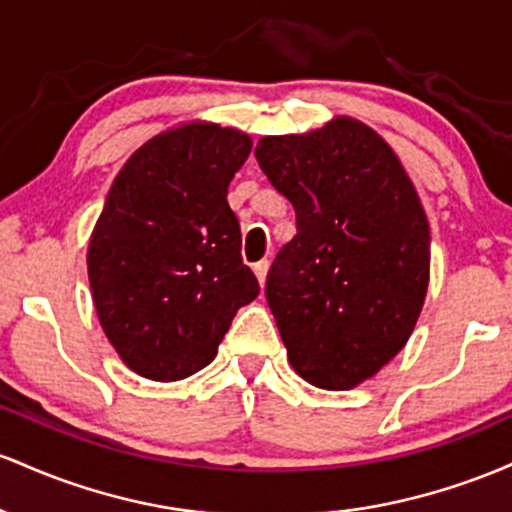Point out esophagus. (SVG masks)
Returning <instances> with one entry per match:
<instances>
[{"instance_id": "obj_1", "label": "esophagus", "mask_w": 512, "mask_h": 512, "mask_svg": "<svg viewBox=\"0 0 512 512\" xmlns=\"http://www.w3.org/2000/svg\"><path fill=\"white\" fill-rule=\"evenodd\" d=\"M268 266H271V263L266 261V258H263V261H258V263H254V273H256V278H258V283H266V275H268Z\"/></svg>"}]
</instances>
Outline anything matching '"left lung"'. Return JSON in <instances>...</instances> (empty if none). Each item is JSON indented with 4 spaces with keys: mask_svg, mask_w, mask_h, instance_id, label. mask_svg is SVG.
<instances>
[{
    "mask_svg": "<svg viewBox=\"0 0 512 512\" xmlns=\"http://www.w3.org/2000/svg\"><path fill=\"white\" fill-rule=\"evenodd\" d=\"M256 159L297 220L266 278L290 365L314 387H355L406 346L426 300L416 188L392 147L350 118L263 137Z\"/></svg>",
    "mask_w": 512,
    "mask_h": 512,
    "instance_id": "8db88e82",
    "label": "left lung"
}]
</instances>
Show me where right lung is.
I'll list each match as a JSON object with an SVG mask.
<instances>
[{
  "instance_id": "1",
  "label": "right lung",
  "mask_w": 512,
  "mask_h": 512,
  "mask_svg": "<svg viewBox=\"0 0 512 512\" xmlns=\"http://www.w3.org/2000/svg\"><path fill=\"white\" fill-rule=\"evenodd\" d=\"M244 132L191 123L125 162L89 241V283L108 341L137 375L176 382L203 370L258 280L241 261L227 188Z\"/></svg>"
}]
</instances>
